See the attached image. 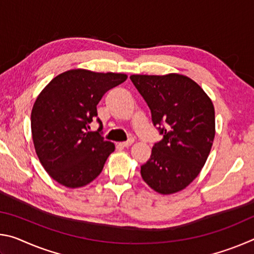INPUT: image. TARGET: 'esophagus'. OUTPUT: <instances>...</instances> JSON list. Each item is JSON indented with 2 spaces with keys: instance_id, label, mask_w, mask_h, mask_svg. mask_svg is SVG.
<instances>
[{
  "instance_id": "esophagus-1",
  "label": "esophagus",
  "mask_w": 254,
  "mask_h": 254,
  "mask_svg": "<svg viewBox=\"0 0 254 254\" xmlns=\"http://www.w3.org/2000/svg\"><path fill=\"white\" fill-rule=\"evenodd\" d=\"M134 142V140H128V141H126V142H120L119 143V145H121V147H123V148H127V147H130V145Z\"/></svg>"
}]
</instances>
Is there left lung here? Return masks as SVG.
Here are the masks:
<instances>
[{"instance_id": "obj_1", "label": "left lung", "mask_w": 254, "mask_h": 254, "mask_svg": "<svg viewBox=\"0 0 254 254\" xmlns=\"http://www.w3.org/2000/svg\"><path fill=\"white\" fill-rule=\"evenodd\" d=\"M130 78L151 111L153 126L159 124L163 135L141 166V176L159 194H175L199 175L208 158L215 136L212 100L185 75H131Z\"/></svg>"}]
</instances>
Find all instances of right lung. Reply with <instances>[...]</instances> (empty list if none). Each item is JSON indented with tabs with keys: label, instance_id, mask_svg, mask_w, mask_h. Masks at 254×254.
Masks as SVG:
<instances>
[{
	"label": "right lung",
	"instance_id": "right-lung-1",
	"mask_svg": "<svg viewBox=\"0 0 254 254\" xmlns=\"http://www.w3.org/2000/svg\"><path fill=\"white\" fill-rule=\"evenodd\" d=\"M126 74L70 69L42 89L31 112L36 153L51 178L68 188L92 183L115 150L97 132H87L97 117L96 106L109 89L123 83ZM101 123L100 120H97Z\"/></svg>",
	"mask_w": 254,
	"mask_h": 254
}]
</instances>
